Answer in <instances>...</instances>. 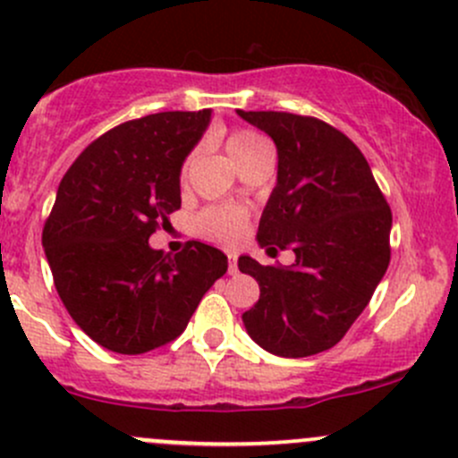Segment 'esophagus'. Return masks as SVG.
<instances>
[{"label":"esophagus","mask_w":458,"mask_h":458,"mask_svg":"<svg viewBox=\"0 0 458 458\" xmlns=\"http://www.w3.org/2000/svg\"><path fill=\"white\" fill-rule=\"evenodd\" d=\"M228 272H230V275H237V272H239L237 255H230V257H228Z\"/></svg>","instance_id":"obj_1"}]
</instances>
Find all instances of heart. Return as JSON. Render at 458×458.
<instances>
[{
    "instance_id": "b5f03b06",
    "label": "heart",
    "mask_w": 458,
    "mask_h": 458,
    "mask_svg": "<svg viewBox=\"0 0 458 458\" xmlns=\"http://www.w3.org/2000/svg\"><path fill=\"white\" fill-rule=\"evenodd\" d=\"M266 143L261 135L252 131H233L228 135V152L233 159L246 155L252 148ZM199 233L203 237L212 239L219 243H237L239 239L246 233V212L242 208L234 206H219V208H208L201 212L199 221Z\"/></svg>"
}]
</instances>
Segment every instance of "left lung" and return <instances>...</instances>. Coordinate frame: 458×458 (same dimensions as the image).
<instances>
[{
    "mask_svg": "<svg viewBox=\"0 0 458 458\" xmlns=\"http://www.w3.org/2000/svg\"><path fill=\"white\" fill-rule=\"evenodd\" d=\"M237 113L270 135L279 155L259 246L293 248L297 257L288 267L239 257V270L259 284L243 326L276 357H310L344 339L386 275L390 206L363 152L330 123L275 110Z\"/></svg>",
    "mask_w": 458,
    "mask_h": 458,
    "instance_id": "1",
    "label": "left lung"
}]
</instances>
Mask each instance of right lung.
<instances>
[{
  "label": "right lung",
  "mask_w": 458,
  "mask_h": 458,
  "mask_svg": "<svg viewBox=\"0 0 458 458\" xmlns=\"http://www.w3.org/2000/svg\"><path fill=\"white\" fill-rule=\"evenodd\" d=\"M212 110L157 113L119 123L59 183L41 243L55 288L77 326L119 354H143L186 330L228 257L201 242L177 255L148 239L182 208L179 174Z\"/></svg>",
  "instance_id": "1"
}]
</instances>
